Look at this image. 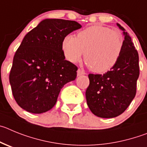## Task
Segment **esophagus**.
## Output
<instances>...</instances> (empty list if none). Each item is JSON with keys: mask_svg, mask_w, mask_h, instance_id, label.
<instances>
[{"mask_svg": "<svg viewBox=\"0 0 147 147\" xmlns=\"http://www.w3.org/2000/svg\"><path fill=\"white\" fill-rule=\"evenodd\" d=\"M77 74H78V76H80V75H85V72L81 69H78V71H77Z\"/></svg>", "mask_w": 147, "mask_h": 147, "instance_id": "esophagus-1", "label": "esophagus"}]
</instances>
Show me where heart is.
I'll list each match as a JSON object with an SVG mask.
<instances>
[{
	"label": "heart",
	"mask_w": 147,
	"mask_h": 147,
	"mask_svg": "<svg viewBox=\"0 0 147 147\" xmlns=\"http://www.w3.org/2000/svg\"><path fill=\"white\" fill-rule=\"evenodd\" d=\"M124 47L120 32L103 26H92L78 33L77 37L67 35L62 42L66 59L72 63L84 60L91 70L103 73L118 61Z\"/></svg>",
	"instance_id": "b5f03b06"
}]
</instances>
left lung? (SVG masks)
<instances>
[{
  "mask_svg": "<svg viewBox=\"0 0 147 147\" xmlns=\"http://www.w3.org/2000/svg\"><path fill=\"white\" fill-rule=\"evenodd\" d=\"M116 26L125 36L119 59L106 73L89 74V86L86 91L90 111L100 118H113L125 111L136 96L139 76L138 53L131 37L121 25Z\"/></svg>",
  "mask_w": 147,
  "mask_h": 147,
  "instance_id": "left-lung-1",
  "label": "left lung"
}]
</instances>
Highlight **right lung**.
Wrapping results in <instances>:
<instances>
[{
	"instance_id": "right-lung-1",
	"label": "right lung",
	"mask_w": 147,
	"mask_h": 147,
	"mask_svg": "<svg viewBox=\"0 0 147 147\" xmlns=\"http://www.w3.org/2000/svg\"><path fill=\"white\" fill-rule=\"evenodd\" d=\"M81 27L75 21L45 19L25 36L9 75L14 98L22 109L48 111L64 86L75 80L78 67L65 59L62 42Z\"/></svg>"
}]
</instances>
